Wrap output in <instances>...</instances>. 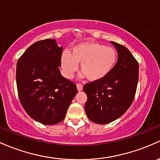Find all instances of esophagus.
<instances>
[{
	"label": "esophagus",
	"mask_w": 160,
	"mask_h": 160,
	"mask_svg": "<svg viewBox=\"0 0 160 160\" xmlns=\"http://www.w3.org/2000/svg\"><path fill=\"white\" fill-rule=\"evenodd\" d=\"M83 85L81 83H77V88L78 91H82L83 90Z\"/></svg>",
	"instance_id": "obj_1"
}]
</instances>
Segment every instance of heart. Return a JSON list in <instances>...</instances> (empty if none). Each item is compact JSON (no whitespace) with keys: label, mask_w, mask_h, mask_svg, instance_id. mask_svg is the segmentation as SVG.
Segmentation results:
<instances>
[{"label":"heart","mask_w":160,"mask_h":160,"mask_svg":"<svg viewBox=\"0 0 160 160\" xmlns=\"http://www.w3.org/2000/svg\"><path fill=\"white\" fill-rule=\"evenodd\" d=\"M118 54L115 48L98 42H87L75 45L70 53L61 54V64L64 75L71 78L80 64L82 76L89 81H99L106 77L115 68Z\"/></svg>","instance_id":"b5f03b06"}]
</instances>
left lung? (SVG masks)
Here are the masks:
<instances>
[{"label": "left lung", "mask_w": 160, "mask_h": 160, "mask_svg": "<svg viewBox=\"0 0 160 160\" xmlns=\"http://www.w3.org/2000/svg\"><path fill=\"white\" fill-rule=\"evenodd\" d=\"M118 51L112 71L99 81L86 83L85 112L96 124H108L120 118L134 101L139 76V64L124 45L111 42Z\"/></svg>", "instance_id": "left-lung-1"}]
</instances>
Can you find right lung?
<instances>
[{
    "label": "right lung",
    "mask_w": 160,
    "mask_h": 160,
    "mask_svg": "<svg viewBox=\"0 0 160 160\" xmlns=\"http://www.w3.org/2000/svg\"><path fill=\"white\" fill-rule=\"evenodd\" d=\"M63 47L54 39L41 40L29 46L17 64L19 99L32 118L45 125L64 120L76 84L61 74Z\"/></svg>",
    "instance_id": "obj_1"
}]
</instances>
